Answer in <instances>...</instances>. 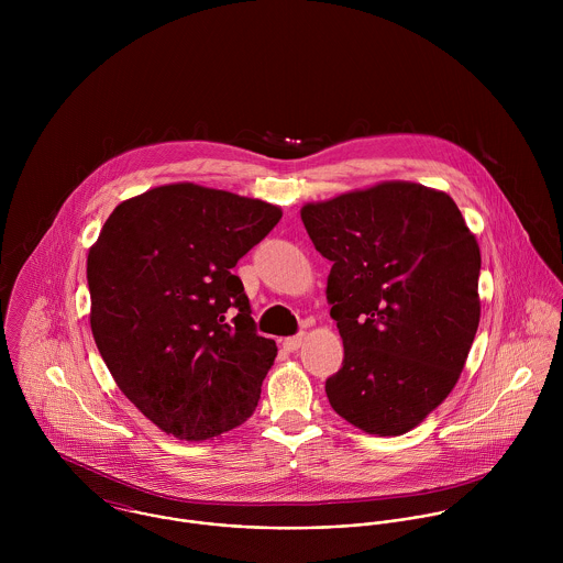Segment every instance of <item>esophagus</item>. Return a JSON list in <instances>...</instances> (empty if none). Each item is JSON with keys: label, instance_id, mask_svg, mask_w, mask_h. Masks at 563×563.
<instances>
[{"label": "esophagus", "instance_id": "esophagus-1", "mask_svg": "<svg viewBox=\"0 0 563 563\" xmlns=\"http://www.w3.org/2000/svg\"><path fill=\"white\" fill-rule=\"evenodd\" d=\"M303 338H306V333H297V335L286 338V340H284V349H286V351H297V349L301 346Z\"/></svg>", "mask_w": 563, "mask_h": 563}]
</instances>
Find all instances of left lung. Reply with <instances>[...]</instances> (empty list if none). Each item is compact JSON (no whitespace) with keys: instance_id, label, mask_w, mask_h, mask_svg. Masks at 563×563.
<instances>
[{"instance_id":"obj_1","label":"left lung","mask_w":563,"mask_h":563,"mask_svg":"<svg viewBox=\"0 0 563 563\" xmlns=\"http://www.w3.org/2000/svg\"><path fill=\"white\" fill-rule=\"evenodd\" d=\"M301 221L331 262L327 301L344 344L327 399L366 433H407L451 395L473 346L477 239L446 192L413 181L306 203Z\"/></svg>"}]
</instances>
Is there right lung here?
<instances>
[{
    "label": "right lung",
    "instance_id": "right-lung-1",
    "mask_svg": "<svg viewBox=\"0 0 563 563\" xmlns=\"http://www.w3.org/2000/svg\"><path fill=\"white\" fill-rule=\"evenodd\" d=\"M279 219L266 201L179 181L119 203L90 246L92 338L164 433L212 440L255 411L277 346L232 268Z\"/></svg>",
    "mask_w": 563,
    "mask_h": 563
}]
</instances>
